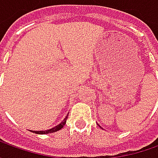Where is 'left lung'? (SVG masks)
Segmentation results:
<instances>
[{
    "label": "left lung",
    "instance_id": "8db88e82",
    "mask_svg": "<svg viewBox=\"0 0 158 158\" xmlns=\"http://www.w3.org/2000/svg\"><path fill=\"white\" fill-rule=\"evenodd\" d=\"M100 126V125H99ZM100 127H101V126H100ZM101 128H102V127H101Z\"/></svg>",
    "mask_w": 158,
    "mask_h": 158
}]
</instances>
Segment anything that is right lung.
Returning a JSON list of instances; mask_svg holds the SVG:
<instances>
[{
  "label": "right lung",
  "instance_id": "obj_1",
  "mask_svg": "<svg viewBox=\"0 0 158 158\" xmlns=\"http://www.w3.org/2000/svg\"><path fill=\"white\" fill-rule=\"evenodd\" d=\"M68 117H69V114L66 116V118L62 121V123H60L58 125L55 126V127H53L52 129H47V130H40V131H35V130H29V131H31V132L35 133V134H38V135H45V134H50V133H54L56 132V131H58L61 129L63 128V126L65 125L66 121H67V118H68Z\"/></svg>",
  "mask_w": 158,
  "mask_h": 158
}]
</instances>
